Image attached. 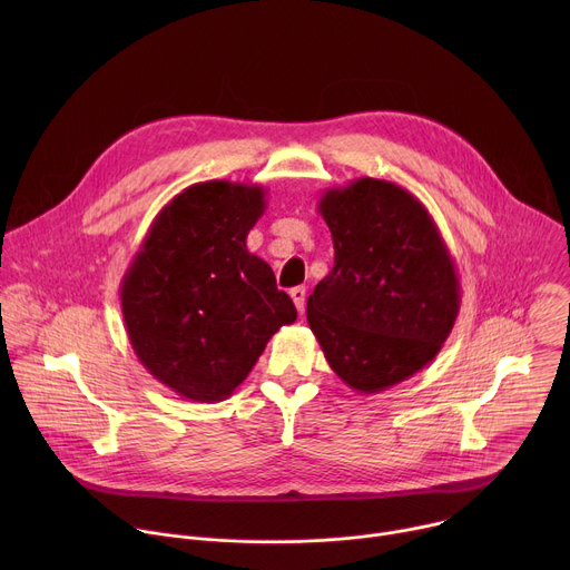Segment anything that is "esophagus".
<instances>
[{
    "mask_svg": "<svg viewBox=\"0 0 570 570\" xmlns=\"http://www.w3.org/2000/svg\"><path fill=\"white\" fill-rule=\"evenodd\" d=\"M291 297H293V302H295V308L302 313V311H304V302H306V288H304V286L291 288Z\"/></svg>",
    "mask_w": 570,
    "mask_h": 570,
    "instance_id": "1",
    "label": "esophagus"
}]
</instances>
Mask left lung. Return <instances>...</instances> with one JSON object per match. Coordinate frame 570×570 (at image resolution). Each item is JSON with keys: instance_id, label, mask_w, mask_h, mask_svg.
<instances>
[{"instance_id": "1", "label": "left lung", "mask_w": 570, "mask_h": 570, "mask_svg": "<svg viewBox=\"0 0 570 570\" xmlns=\"http://www.w3.org/2000/svg\"><path fill=\"white\" fill-rule=\"evenodd\" d=\"M317 212L334 238V268L308 295V327L343 383L387 390L449 338L460 313L455 262L429 209L390 180L327 189Z\"/></svg>"}]
</instances>
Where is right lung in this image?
<instances>
[{
    "instance_id": "1",
    "label": "right lung",
    "mask_w": 570,
    "mask_h": 570,
    "mask_svg": "<svg viewBox=\"0 0 570 570\" xmlns=\"http://www.w3.org/2000/svg\"><path fill=\"white\" fill-rule=\"evenodd\" d=\"M264 212L259 185L196 183L159 209L121 279L139 363L187 401L227 399L297 320L273 268L246 246Z\"/></svg>"
}]
</instances>
